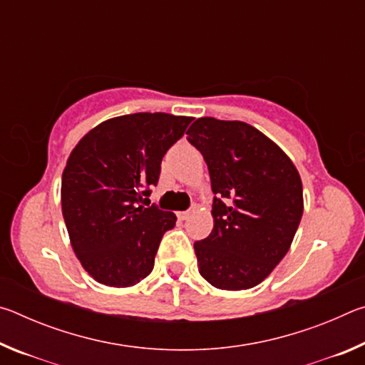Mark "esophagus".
I'll return each instance as SVG.
<instances>
[{
    "mask_svg": "<svg viewBox=\"0 0 365 365\" xmlns=\"http://www.w3.org/2000/svg\"><path fill=\"white\" fill-rule=\"evenodd\" d=\"M190 214H191V211H183V212H178V219H180V220H187V219L190 217Z\"/></svg>",
    "mask_w": 365,
    "mask_h": 365,
    "instance_id": "1",
    "label": "esophagus"
}]
</instances>
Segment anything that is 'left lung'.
Wrapping results in <instances>:
<instances>
[{"label":"left lung","instance_id":"obj_1","mask_svg":"<svg viewBox=\"0 0 365 365\" xmlns=\"http://www.w3.org/2000/svg\"><path fill=\"white\" fill-rule=\"evenodd\" d=\"M187 135L206 160L214 193V228L195 243L197 270L220 289L256 287L298 230L304 207L298 170L250 123L201 117Z\"/></svg>","mask_w":365,"mask_h":365}]
</instances>
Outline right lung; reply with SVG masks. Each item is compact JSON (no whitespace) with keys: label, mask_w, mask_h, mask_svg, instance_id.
I'll use <instances>...</instances> for the list:
<instances>
[{"label":"right lung","mask_w":365,"mask_h":365,"mask_svg":"<svg viewBox=\"0 0 365 365\" xmlns=\"http://www.w3.org/2000/svg\"><path fill=\"white\" fill-rule=\"evenodd\" d=\"M193 117L137 113L109 119L73 148L61 205L73 252L96 282L132 287L151 274L175 214L141 201L151 195L169 148Z\"/></svg>","instance_id":"right-lung-1"}]
</instances>
